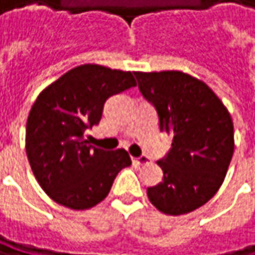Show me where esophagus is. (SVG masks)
I'll use <instances>...</instances> for the list:
<instances>
[{"mask_svg":"<svg viewBox=\"0 0 255 255\" xmlns=\"http://www.w3.org/2000/svg\"><path fill=\"white\" fill-rule=\"evenodd\" d=\"M133 162H136L139 165H146V164L151 162V159H149L146 155H140V156H137V158H133Z\"/></svg>","mask_w":255,"mask_h":255,"instance_id":"1","label":"esophagus"}]
</instances>
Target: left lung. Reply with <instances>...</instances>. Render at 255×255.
I'll use <instances>...</instances> for the list:
<instances>
[{
	"instance_id": "1",
	"label": "left lung",
	"mask_w": 255,
	"mask_h": 255,
	"mask_svg": "<svg viewBox=\"0 0 255 255\" xmlns=\"http://www.w3.org/2000/svg\"><path fill=\"white\" fill-rule=\"evenodd\" d=\"M145 100L155 107L159 130L173 135L156 164L162 181L148 197L167 215L203 206L219 190L234 155V125L227 107L205 82L180 71L133 72Z\"/></svg>"
}]
</instances>
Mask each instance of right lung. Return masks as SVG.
Masks as SVG:
<instances>
[{
    "label": "right lung",
    "instance_id": "obj_1",
    "mask_svg": "<svg viewBox=\"0 0 255 255\" xmlns=\"http://www.w3.org/2000/svg\"><path fill=\"white\" fill-rule=\"evenodd\" d=\"M135 85L132 72L87 64L39 94L27 119L26 152L40 187L56 203L75 210L96 206L132 164L125 149L96 148L84 135L100 123L109 97Z\"/></svg>",
    "mask_w": 255,
    "mask_h": 255
}]
</instances>
